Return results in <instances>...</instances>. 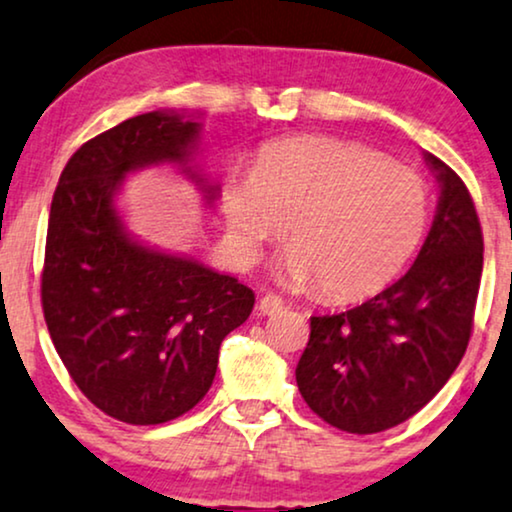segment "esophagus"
Instances as JSON below:
<instances>
[{
	"mask_svg": "<svg viewBox=\"0 0 512 512\" xmlns=\"http://www.w3.org/2000/svg\"><path fill=\"white\" fill-rule=\"evenodd\" d=\"M257 309H260V314L271 316V314L281 312V309H283V300H281V297H278V295H264L262 300H260V304H257Z\"/></svg>",
	"mask_w": 512,
	"mask_h": 512,
	"instance_id": "esophagus-1",
	"label": "esophagus"
}]
</instances>
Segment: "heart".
I'll list each match as a JSON object with an SVG mask.
<instances>
[{
  "instance_id": "1",
  "label": "heart",
  "mask_w": 512,
  "mask_h": 512,
  "mask_svg": "<svg viewBox=\"0 0 512 512\" xmlns=\"http://www.w3.org/2000/svg\"><path fill=\"white\" fill-rule=\"evenodd\" d=\"M224 217L241 264L286 234L278 278L295 288L319 283L331 300L380 290L416 255L430 219L423 179L380 153L326 137L264 146L252 174H231Z\"/></svg>"
}]
</instances>
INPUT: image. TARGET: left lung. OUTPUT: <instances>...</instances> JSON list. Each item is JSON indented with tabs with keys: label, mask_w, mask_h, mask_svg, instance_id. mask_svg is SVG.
<instances>
[{
	"label": "left lung",
	"mask_w": 512,
	"mask_h": 512,
	"mask_svg": "<svg viewBox=\"0 0 512 512\" xmlns=\"http://www.w3.org/2000/svg\"><path fill=\"white\" fill-rule=\"evenodd\" d=\"M437 215L413 267L371 300L312 316L297 387L333 428L373 435L409 420L468 347L482 278V229L463 179L432 153Z\"/></svg>",
	"instance_id": "8db88e82"
}]
</instances>
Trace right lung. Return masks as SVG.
Listing matches in <instances>:
<instances>
[{"label":"right lung","mask_w":512,"mask_h":512,"mask_svg":"<svg viewBox=\"0 0 512 512\" xmlns=\"http://www.w3.org/2000/svg\"><path fill=\"white\" fill-rule=\"evenodd\" d=\"M200 129L174 111L120 122L77 148L51 200L44 321L84 397L129 425L191 411L215 380L219 345L255 304L238 278L137 241L115 205L127 174L165 163L215 203L219 184L191 165Z\"/></svg>","instance_id":"right-lung-1"}]
</instances>
